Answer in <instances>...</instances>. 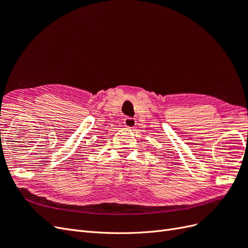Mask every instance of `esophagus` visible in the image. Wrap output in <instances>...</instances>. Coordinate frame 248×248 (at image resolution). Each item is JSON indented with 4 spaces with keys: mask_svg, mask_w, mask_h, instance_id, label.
<instances>
[{
    "mask_svg": "<svg viewBox=\"0 0 248 248\" xmlns=\"http://www.w3.org/2000/svg\"><path fill=\"white\" fill-rule=\"evenodd\" d=\"M124 124H125L126 127H128V128H133V127L136 126V124H137V121H136V119H134V118L126 117L124 119Z\"/></svg>",
    "mask_w": 248,
    "mask_h": 248,
    "instance_id": "1",
    "label": "esophagus"
}]
</instances>
